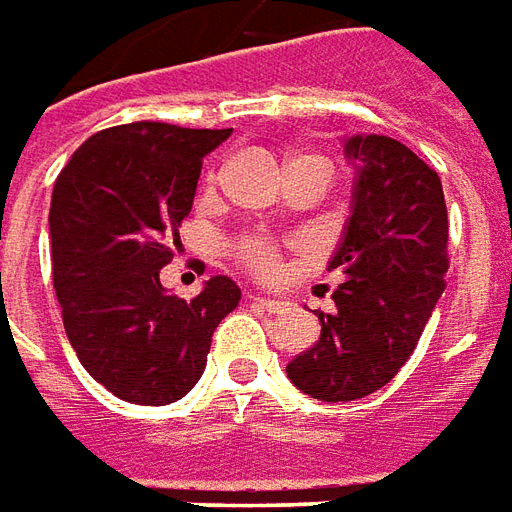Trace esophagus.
<instances>
[{"instance_id":"esophagus-1","label":"esophagus","mask_w":512,"mask_h":512,"mask_svg":"<svg viewBox=\"0 0 512 512\" xmlns=\"http://www.w3.org/2000/svg\"><path fill=\"white\" fill-rule=\"evenodd\" d=\"M256 303L264 308V311H270V314H281L289 303L281 300V297H256Z\"/></svg>"}]
</instances>
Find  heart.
<instances>
[{
    "label": "heart",
    "instance_id": "b5f03b06",
    "mask_svg": "<svg viewBox=\"0 0 512 512\" xmlns=\"http://www.w3.org/2000/svg\"><path fill=\"white\" fill-rule=\"evenodd\" d=\"M237 259L248 267L250 273L262 275V278H275L281 273V264H284V250H281L278 239L267 237V234H248L237 242Z\"/></svg>",
    "mask_w": 512,
    "mask_h": 512
}]
</instances>
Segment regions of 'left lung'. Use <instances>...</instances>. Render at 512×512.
Returning <instances> with one entry per match:
<instances>
[{"label":"left lung","mask_w":512,"mask_h":512,"mask_svg":"<svg viewBox=\"0 0 512 512\" xmlns=\"http://www.w3.org/2000/svg\"><path fill=\"white\" fill-rule=\"evenodd\" d=\"M355 184L331 270L344 284L322 314L320 342L295 355L286 375L322 402L361 400L383 389L411 358L444 292L447 204L430 165L383 134L344 140Z\"/></svg>","instance_id":"8db88e82"}]
</instances>
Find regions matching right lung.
I'll return each instance as SVG.
<instances>
[{
    "label": "right lung",
    "instance_id": "1",
    "mask_svg": "<svg viewBox=\"0 0 512 512\" xmlns=\"http://www.w3.org/2000/svg\"><path fill=\"white\" fill-rule=\"evenodd\" d=\"M228 134L123 123L88 137L54 181L49 234L65 333L82 366L126 402L181 400L242 297L226 275L209 278L192 300L159 284L204 157Z\"/></svg>",
    "mask_w": 512,
    "mask_h": 512
}]
</instances>
